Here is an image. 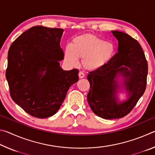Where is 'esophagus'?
<instances>
[{"label": "esophagus", "mask_w": 155, "mask_h": 155, "mask_svg": "<svg viewBox=\"0 0 155 155\" xmlns=\"http://www.w3.org/2000/svg\"><path fill=\"white\" fill-rule=\"evenodd\" d=\"M78 77H79L80 78H83L85 77V74L83 72H79V73H78Z\"/></svg>", "instance_id": "34e87169"}]
</instances>
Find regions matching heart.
Segmentation results:
<instances>
[{
  "label": "heart",
  "instance_id": "b5f03b06",
  "mask_svg": "<svg viewBox=\"0 0 155 155\" xmlns=\"http://www.w3.org/2000/svg\"><path fill=\"white\" fill-rule=\"evenodd\" d=\"M115 54L114 44L91 34H83L72 40L71 46L64 48V59L68 64L77 65L78 59H83L84 68L96 70L103 68L111 61Z\"/></svg>",
  "mask_w": 155,
  "mask_h": 155
}]
</instances>
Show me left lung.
Masks as SVG:
<instances>
[{"label":"left lung","mask_w":155,"mask_h":155,"mask_svg":"<svg viewBox=\"0 0 155 155\" xmlns=\"http://www.w3.org/2000/svg\"><path fill=\"white\" fill-rule=\"evenodd\" d=\"M111 32L118 41V52L108 64L87 75L88 104L94 114L106 120L121 118L129 114L146 90L148 75V63L138 41L121 31ZM118 75L124 78L130 97L122 103L117 102L115 96Z\"/></svg>","instance_id":"left-lung-1"}]
</instances>
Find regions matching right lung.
<instances>
[{"label":"right lung","mask_w":155,"mask_h":155,"mask_svg":"<svg viewBox=\"0 0 155 155\" xmlns=\"http://www.w3.org/2000/svg\"><path fill=\"white\" fill-rule=\"evenodd\" d=\"M64 30L36 26L21 34L8 51L6 78L10 95L28 114L45 118L59 109L78 70H64L60 41ZM45 71V74L43 72Z\"/></svg>","instance_id":"add662e5"}]
</instances>
